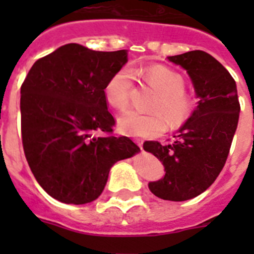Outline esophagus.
<instances>
[{
	"label": "esophagus",
	"instance_id": "34e87169",
	"mask_svg": "<svg viewBox=\"0 0 254 254\" xmlns=\"http://www.w3.org/2000/svg\"><path fill=\"white\" fill-rule=\"evenodd\" d=\"M134 141H136V143H137L138 146H140L141 149H142V145H143V140H142V138H136V140H134Z\"/></svg>",
	"mask_w": 254,
	"mask_h": 254
}]
</instances>
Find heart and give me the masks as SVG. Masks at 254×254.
<instances>
[{
  "mask_svg": "<svg viewBox=\"0 0 254 254\" xmlns=\"http://www.w3.org/2000/svg\"><path fill=\"white\" fill-rule=\"evenodd\" d=\"M143 80L156 90L150 104L152 113L141 114L127 111L118 120L121 132L141 137H156L167 127L178 129L192 118L196 108L194 98L185 90V77L170 67L155 64L142 72ZM132 91V72L122 67L112 75L105 85V99L116 109H126L129 104Z\"/></svg>",
  "mask_w": 254,
  "mask_h": 254,
  "instance_id": "1",
  "label": "heart"
}]
</instances>
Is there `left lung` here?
Listing matches in <instances>:
<instances>
[{
  "label": "left lung",
  "instance_id": "8db88e82",
  "mask_svg": "<svg viewBox=\"0 0 254 254\" xmlns=\"http://www.w3.org/2000/svg\"><path fill=\"white\" fill-rule=\"evenodd\" d=\"M168 60L187 69L198 98L193 116L173 142L146 141L145 151L163 163L165 176L149 183L155 196L186 201L205 192L223 170L239 120L237 85L228 69L203 51Z\"/></svg>",
  "mask_w": 254,
  "mask_h": 254
}]
</instances>
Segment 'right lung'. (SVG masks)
<instances>
[{"mask_svg":"<svg viewBox=\"0 0 254 254\" xmlns=\"http://www.w3.org/2000/svg\"><path fill=\"white\" fill-rule=\"evenodd\" d=\"M127 62L126 49L96 52L71 43L33 64L21 85V138L31 172L49 196L82 205L102 194L109 170L140 147L113 136L108 80Z\"/></svg>","mask_w":254,"mask_h":254,"instance_id":"1","label":"right lung"}]
</instances>
